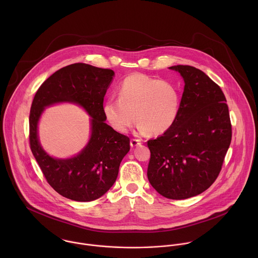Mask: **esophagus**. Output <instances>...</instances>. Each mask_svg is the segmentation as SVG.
I'll use <instances>...</instances> for the list:
<instances>
[{"mask_svg":"<svg viewBox=\"0 0 258 258\" xmlns=\"http://www.w3.org/2000/svg\"><path fill=\"white\" fill-rule=\"evenodd\" d=\"M142 141L140 139H131L130 141V145L131 147H137L138 145H141Z\"/></svg>","mask_w":258,"mask_h":258,"instance_id":"esophagus-1","label":"esophagus"}]
</instances>
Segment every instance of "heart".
Listing matches in <instances>:
<instances>
[{
  "label": "heart",
  "mask_w": 258,
  "mask_h": 258,
  "mask_svg": "<svg viewBox=\"0 0 258 258\" xmlns=\"http://www.w3.org/2000/svg\"><path fill=\"white\" fill-rule=\"evenodd\" d=\"M118 94L119 98L107 99L103 107L107 121L118 132H127L137 120L139 133L161 135L178 118L180 93L170 81L131 74L121 82Z\"/></svg>",
  "instance_id": "obj_1"
}]
</instances>
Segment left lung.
<instances>
[{
  "label": "left lung",
  "mask_w": 258,
  "mask_h": 258,
  "mask_svg": "<svg viewBox=\"0 0 258 258\" xmlns=\"http://www.w3.org/2000/svg\"><path fill=\"white\" fill-rule=\"evenodd\" d=\"M184 78L179 115L170 130L148 141V180L163 197L184 200L217 180L231 141V124L221 87L189 66L169 68Z\"/></svg>",
  "instance_id": "1"
}]
</instances>
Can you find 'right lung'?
Here are the masks:
<instances>
[{
	"instance_id": "right-lung-1",
	"label": "right lung",
	"mask_w": 258,
	"mask_h": 258,
	"mask_svg": "<svg viewBox=\"0 0 258 258\" xmlns=\"http://www.w3.org/2000/svg\"><path fill=\"white\" fill-rule=\"evenodd\" d=\"M114 72L86 63H74L50 75L37 89L30 113V146L51 187L64 198L91 202L102 197L115 183L122 159L130 150V139L105 123L103 100ZM71 102L92 117V135L76 156L57 159L41 147L37 124L44 108Z\"/></svg>"
}]
</instances>
